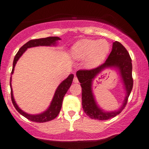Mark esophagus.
<instances>
[{
  "instance_id": "obj_1",
  "label": "esophagus",
  "mask_w": 149,
  "mask_h": 149,
  "mask_svg": "<svg viewBox=\"0 0 149 149\" xmlns=\"http://www.w3.org/2000/svg\"><path fill=\"white\" fill-rule=\"evenodd\" d=\"M73 82H74L75 83H78V78H77L76 76H75L74 78H73Z\"/></svg>"
}]
</instances>
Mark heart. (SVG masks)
Wrapping results in <instances>:
<instances>
[{
    "label": "heart",
    "instance_id": "1",
    "mask_svg": "<svg viewBox=\"0 0 149 149\" xmlns=\"http://www.w3.org/2000/svg\"><path fill=\"white\" fill-rule=\"evenodd\" d=\"M109 49V43L104 39L99 40L83 39L73 46L72 56L78 60L86 59L85 66L92 69L100 64L107 56Z\"/></svg>",
    "mask_w": 149,
    "mask_h": 149
}]
</instances>
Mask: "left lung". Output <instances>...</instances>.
<instances>
[{"label":"left lung","instance_id":"obj_1","mask_svg":"<svg viewBox=\"0 0 149 149\" xmlns=\"http://www.w3.org/2000/svg\"><path fill=\"white\" fill-rule=\"evenodd\" d=\"M108 68H115L119 70L121 77L126 95L122 106L119 109L113 112H105L98 107L92 92V81L101 71ZM132 64L129 53L120 42L116 41L113 43L112 51L104 64L90 70H79L76 76L82 88V106L87 116L92 119L106 120L115 117L125 109L127 103L128 97L133 87Z\"/></svg>","mask_w":149,"mask_h":149}]
</instances>
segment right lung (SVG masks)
Instances as JSON below:
<instances>
[{
    "instance_id": "right-lung-1",
    "label": "right lung",
    "mask_w": 149,
    "mask_h": 149,
    "mask_svg": "<svg viewBox=\"0 0 149 149\" xmlns=\"http://www.w3.org/2000/svg\"><path fill=\"white\" fill-rule=\"evenodd\" d=\"M61 38L59 37L52 36V37H47L44 38H39V39H34V40H31L26 43L24 44L22 47H20L17 53L16 54L15 57L14 58V61H13V70H12L11 75L13 74L14 72L15 66L17 64V61L19 59L20 57L23 54V53L25 52L28 48L33 47H37V46H51V45H56L57 42L58 40H60ZM73 74H70L68 76L67 78H66L64 80L60 83V85L58 86V88L56 90L55 93H54V97L51 102L50 105L48 107L47 110L45 111L44 112L41 113L40 114H36V115H31V114L26 113L23 111L19 107H18L17 104L15 102L14 97H13V89H12L11 85V80H12V76L10 77V89H11V100L12 102H13V105L16 110L21 115L24 116L27 119H29L31 121L36 123H45L48 122V121L52 120L54 119L58 116L59 113L60 112L61 106H62V102L63 99H64V95L67 92L68 90H69L70 86L71 85L72 83L73 79Z\"/></svg>"
}]
</instances>
